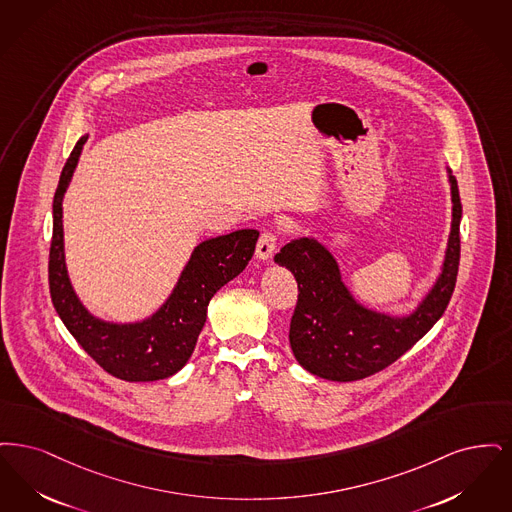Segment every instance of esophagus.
I'll return each mask as SVG.
<instances>
[{"label": "esophagus", "mask_w": 512, "mask_h": 512, "mask_svg": "<svg viewBox=\"0 0 512 512\" xmlns=\"http://www.w3.org/2000/svg\"><path fill=\"white\" fill-rule=\"evenodd\" d=\"M277 241H279V237H277L275 231H264L258 239V245H256V256L260 260H269L273 256L275 248H277Z\"/></svg>", "instance_id": "1"}]
</instances>
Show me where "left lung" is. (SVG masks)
I'll return each mask as SVG.
<instances>
[{"mask_svg": "<svg viewBox=\"0 0 512 512\" xmlns=\"http://www.w3.org/2000/svg\"><path fill=\"white\" fill-rule=\"evenodd\" d=\"M449 174L453 220L442 273L403 317L361 306L344 285L333 254L310 237L294 239L275 256L298 283V302L290 319L289 340L296 361L312 375L352 382L371 377L413 348L444 315L457 283L463 206L457 179Z\"/></svg>", "mask_w": 512, "mask_h": 512, "instance_id": "8db88e82", "label": "left lung"}]
</instances>
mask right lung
<instances>
[{"label": "right lung", "instance_id": "obj_1", "mask_svg": "<svg viewBox=\"0 0 512 512\" xmlns=\"http://www.w3.org/2000/svg\"><path fill=\"white\" fill-rule=\"evenodd\" d=\"M88 135L68 156L53 199V239L49 248L51 302L76 342L109 375L128 382L172 377L189 361L206 321L212 296L250 262L260 233L239 229L202 241L179 275L168 300L137 323L103 321L84 308L70 285L63 243V197Z\"/></svg>", "mask_w": 512, "mask_h": 512}]
</instances>
